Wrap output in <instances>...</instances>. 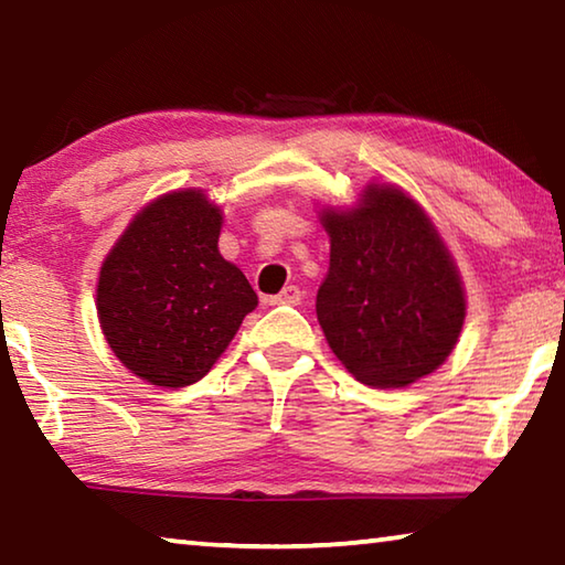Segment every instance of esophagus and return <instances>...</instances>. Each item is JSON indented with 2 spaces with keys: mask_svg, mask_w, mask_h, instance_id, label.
<instances>
[{
  "mask_svg": "<svg viewBox=\"0 0 565 565\" xmlns=\"http://www.w3.org/2000/svg\"><path fill=\"white\" fill-rule=\"evenodd\" d=\"M269 303H291V306L301 303V291H299V286H284V291H281V294H276V296H271Z\"/></svg>",
  "mask_w": 565,
  "mask_h": 565,
  "instance_id": "34e87169",
  "label": "esophagus"
}]
</instances>
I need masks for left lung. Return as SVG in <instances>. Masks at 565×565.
<instances>
[{"label":"left lung","mask_w":565,"mask_h":565,"mask_svg":"<svg viewBox=\"0 0 565 565\" xmlns=\"http://www.w3.org/2000/svg\"><path fill=\"white\" fill-rule=\"evenodd\" d=\"M331 238L317 317L356 381L401 388L436 371L466 319L456 264L431 218L404 191L369 184L353 209H323Z\"/></svg>","instance_id":"left-lung-1"}]
</instances>
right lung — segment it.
<instances>
[{
  "instance_id": "add662e5",
  "label": "right lung",
  "mask_w": 565,
  "mask_h": 565,
  "mask_svg": "<svg viewBox=\"0 0 565 565\" xmlns=\"http://www.w3.org/2000/svg\"><path fill=\"white\" fill-rule=\"evenodd\" d=\"M222 209L202 189L171 191L131 218L102 264L97 313L124 366L164 388L209 374L256 291L218 254Z\"/></svg>"
}]
</instances>
